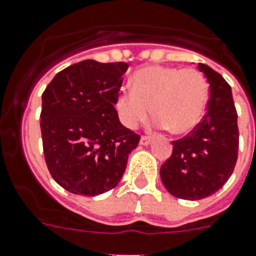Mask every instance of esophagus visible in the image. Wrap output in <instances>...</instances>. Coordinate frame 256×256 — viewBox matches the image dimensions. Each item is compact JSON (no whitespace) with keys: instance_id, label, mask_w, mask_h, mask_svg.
Masks as SVG:
<instances>
[{"instance_id":"esophagus-1","label":"esophagus","mask_w":256,"mask_h":256,"mask_svg":"<svg viewBox=\"0 0 256 256\" xmlns=\"http://www.w3.org/2000/svg\"><path fill=\"white\" fill-rule=\"evenodd\" d=\"M150 142H151V138H150V136H146V135L140 136V144H142V146H147V144H150Z\"/></svg>"}]
</instances>
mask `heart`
I'll return each mask as SVG.
<instances>
[{
    "label": "heart",
    "instance_id": "1",
    "mask_svg": "<svg viewBox=\"0 0 256 256\" xmlns=\"http://www.w3.org/2000/svg\"><path fill=\"white\" fill-rule=\"evenodd\" d=\"M132 90L117 96L116 108L122 124L136 128L148 120L152 109L155 124L174 135H188L202 121L209 98V85L194 68L154 66L136 70Z\"/></svg>",
    "mask_w": 256,
    "mask_h": 256
}]
</instances>
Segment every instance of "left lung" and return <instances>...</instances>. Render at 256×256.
Instances as JSON below:
<instances>
[{
    "mask_svg": "<svg viewBox=\"0 0 256 256\" xmlns=\"http://www.w3.org/2000/svg\"><path fill=\"white\" fill-rule=\"evenodd\" d=\"M210 97L208 112L190 134L174 140L172 155L160 168L164 186L182 200H201L221 189L232 176L240 146L232 88L221 74L198 63Z\"/></svg>",
    "mask_w": 256,
    "mask_h": 256,
    "instance_id": "8db88e82",
    "label": "left lung"
}]
</instances>
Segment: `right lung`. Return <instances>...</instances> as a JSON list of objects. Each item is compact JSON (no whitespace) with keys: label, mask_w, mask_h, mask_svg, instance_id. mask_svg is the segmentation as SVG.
<instances>
[{"label":"right lung","mask_w":256,"mask_h":256,"mask_svg":"<svg viewBox=\"0 0 256 256\" xmlns=\"http://www.w3.org/2000/svg\"><path fill=\"white\" fill-rule=\"evenodd\" d=\"M128 64L82 60L60 70L42 94L40 130L50 174L60 186L97 196L117 186L138 134L114 105Z\"/></svg>","instance_id":"obj_1"}]
</instances>
